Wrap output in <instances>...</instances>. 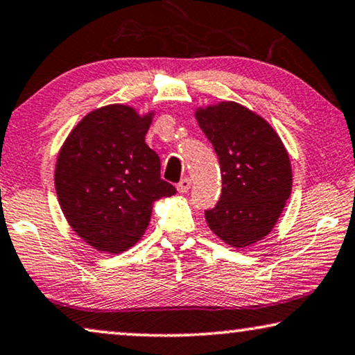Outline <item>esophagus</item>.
Returning a JSON list of instances; mask_svg holds the SVG:
<instances>
[{"label": "esophagus", "mask_w": 355, "mask_h": 355, "mask_svg": "<svg viewBox=\"0 0 355 355\" xmlns=\"http://www.w3.org/2000/svg\"><path fill=\"white\" fill-rule=\"evenodd\" d=\"M189 187H191V180L183 178V180H180V183L177 184V189H178V193H187Z\"/></svg>", "instance_id": "34e87169"}]
</instances>
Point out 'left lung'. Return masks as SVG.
I'll list each match as a JSON object with an SVG mask.
<instances>
[{"label":"left lung","instance_id":"obj_1","mask_svg":"<svg viewBox=\"0 0 355 355\" xmlns=\"http://www.w3.org/2000/svg\"><path fill=\"white\" fill-rule=\"evenodd\" d=\"M196 119L222 173L220 199L204 212L207 225L230 246H249L270 233L291 194L286 149L267 121L238 103L199 109Z\"/></svg>","mask_w":355,"mask_h":355}]
</instances>
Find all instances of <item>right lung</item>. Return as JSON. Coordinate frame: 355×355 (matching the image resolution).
<instances>
[{
    "label": "right lung",
    "instance_id": "1",
    "mask_svg": "<svg viewBox=\"0 0 355 355\" xmlns=\"http://www.w3.org/2000/svg\"><path fill=\"white\" fill-rule=\"evenodd\" d=\"M151 116L111 104L89 112L58 156L54 184L69 225L104 252H122L141 238L153 202L177 189L161 178V159L144 143Z\"/></svg>",
    "mask_w": 355,
    "mask_h": 355
}]
</instances>
